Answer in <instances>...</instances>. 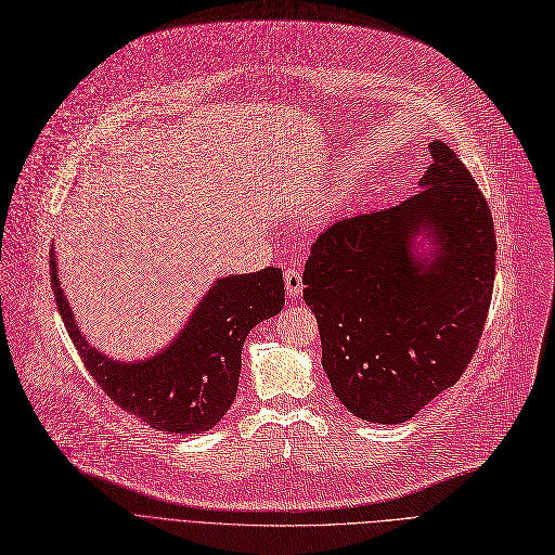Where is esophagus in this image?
Listing matches in <instances>:
<instances>
[{
	"label": "esophagus",
	"instance_id": "1",
	"mask_svg": "<svg viewBox=\"0 0 555 555\" xmlns=\"http://www.w3.org/2000/svg\"><path fill=\"white\" fill-rule=\"evenodd\" d=\"M285 293L289 299H299L301 297V289H304V279H301V272L297 268H285Z\"/></svg>",
	"mask_w": 555,
	"mask_h": 555
}]
</instances>
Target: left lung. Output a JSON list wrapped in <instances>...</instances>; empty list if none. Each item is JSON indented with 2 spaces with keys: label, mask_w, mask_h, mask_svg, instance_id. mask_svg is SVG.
<instances>
[{
  "label": "left lung",
  "mask_w": 555,
  "mask_h": 555,
  "mask_svg": "<svg viewBox=\"0 0 555 555\" xmlns=\"http://www.w3.org/2000/svg\"><path fill=\"white\" fill-rule=\"evenodd\" d=\"M429 151L423 191L331 224L306 262L322 366L346 410L369 423H404L450 389L477 351L492 299L488 202L448 143ZM418 232L437 245L429 263L413 256Z\"/></svg>",
  "instance_id": "8db88e82"
}]
</instances>
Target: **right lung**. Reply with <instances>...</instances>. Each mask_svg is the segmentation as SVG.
Wrapping results in <instances>:
<instances>
[{"mask_svg":"<svg viewBox=\"0 0 555 555\" xmlns=\"http://www.w3.org/2000/svg\"><path fill=\"white\" fill-rule=\"evenodd\" d=\"M51 283L57 312L99 387L121 410L166 434L211 429L236 400L241 353L249 331L281 312L283 272L268 268L216 281L172 344L141 362H116L80 335L51 249Z\"/></svg>","mask_w":555,"mask_h":555,"instance_id":"right-lung-1","label":"right lung"}]
</instances>
